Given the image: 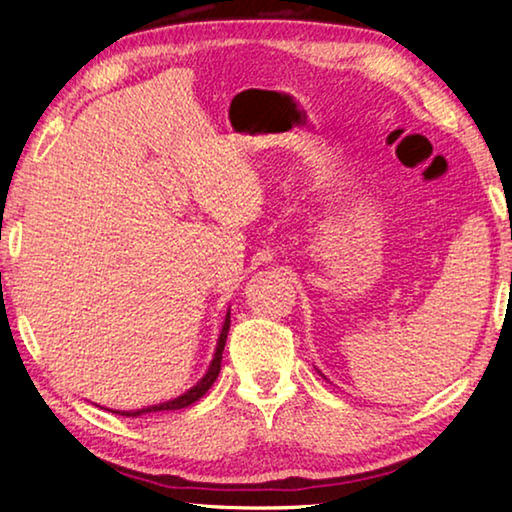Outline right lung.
<instances>
[{
  "mask_svg": "<svg viewBox=\"0 0 512 512\" xmlns=\"http://www.w3.org/2000/svg\"><path fill=\"white\" fill-rule=\"evenodd\" d=\"M228 329H230V314L225 316V323L221 329V336H219V345H216V354L212 359V366L207 370V375L198 381V384L192 388V391H187L185 395L176 397V400H169L164 404L158 406H146V409L140 411H115L119 415H126V418H137V415H144V413H155V411H178V409H185V406L194 404L201 400V397L210 391V386L214 384V379L219 377V370H221V359H223V348H225V339H228Z\"/></svg>",
  "mask_w": 512,
  "mask_h": 512,
  "instance_id": "obj_1",
  "label": "right lung"
}]
</instances>
